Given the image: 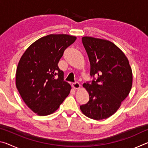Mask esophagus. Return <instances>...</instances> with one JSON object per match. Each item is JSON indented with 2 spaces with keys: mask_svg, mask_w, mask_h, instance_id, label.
I'll return each instance as SVG.
<instances>
[{
  "mask_svg": "<svg viewBox=\"0 0 148 148\" xmlns=\"http://www.w3.org/2000/svg\"><path fill=\"white\" fill-rule=\"evenodd\" d=\"M72 87H73V88L76 89H78L80 88V84L77 82H74V83L72 84Z\"/></svg>",
  "mask_w": 148,
  "mask_h": 148,
  "instance_id": "esophagus-1",
  "label": "esophagus"
}]
</instances>
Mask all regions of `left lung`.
Returning <instances> with one entry per match:
<instances>
[{"mask_svg": "<svg viewBox=\"0 0 148 148\" xmlns=\"http://www.w3.org/2000/svg\"><path fill=\"white\" fill-rule=\"evenodd\" d=\"M82 43L93 79L83 85L89 92V101L80 106V110L91 119H106L116 113L129 94L132 84V70L123 52L112 42L84 36Z\"/></svg>", "mask_w": 148, "mask_h": 148, "instance_id": "1", "label": "left lung"}]
</instances>
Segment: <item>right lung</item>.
Returning a JSON list of instances; mask_svg holds the SVG:
<instances>
[{"mask_svg":"<svg viewBox=\"0 0 148 148\" xmlns=\"http://www.w3.org/2000/svg\"><path fill=\"white\" fill-rule=\"evenodd\" d=\"M76 37L49 34L37 40L25 51L16 71V84L27 106L39 116L56 112L71 91L58 63Z\"/></svg>","mask_w":148,"mask_h":148,"instance_id":"1","label":"right lung"}]
</instances>
